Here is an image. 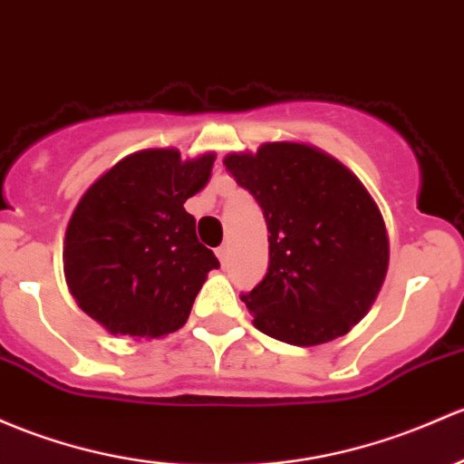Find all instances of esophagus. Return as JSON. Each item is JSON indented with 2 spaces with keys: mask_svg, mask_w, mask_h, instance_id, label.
Listing matches in <instances>:
<instances>
[{
  "mask_svg": "<svg viewBox=\"0 0 464 464\" xmlns=\"http://www.w3.org/2000/svg\"><path fill=\"white\" fill-rule=\"evenodd\" d=\"M218 257H219V262H222V265H227V262H228V245L218 248Z\"/></svg>",
  "mask_w": 464,
  "mask_h": 464,
  "instance_id": "obj_1",
  "label": "esophagus"
}]
</instances>
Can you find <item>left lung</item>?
Returning a JSON list of instances; mask_svg holds the SVG:
<instances>
[{
	"instance_id": "8db88e82",
	"label": "left lung",
	"mask_w": 464,
	"mask_h": 464,
	"mask_svg": "<svg viewBox=\"0 0 464 464\" xmlns=\"http://www.w3.org/2000/svg\"><path fill=\"white\" fill-rule=\"evenodd\" d=\"M224 167L256 198L269 228V271L242 295L253 326L295 347L349 334L389 269L387 227L364 184L304 142L228 153Z\"/></svg>"
}]
</instances>
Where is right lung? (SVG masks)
<instances>
[{
    "instance_id": "right-lung-1",
    "label": "right lung",
    "mask_w": 464,
    "mask_h": 464,
    "mask_svg": "<svg viewBox=\"0 0 464 464\" xmlns=\"http://www.w3.org/2000/svg\"><path fill=\"white\" fill-rule=\"evenodd\" d=\"M216 153L144 149L102 173L66 227L64 277L109 334L153 340L184 326L219 262L199 245L184 202L211 179Z\"/></svg>"
}]
</instances>
